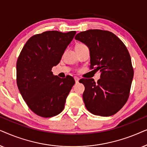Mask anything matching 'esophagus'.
<instances>
[{"mask_svg":"<svg viewBox=\"0 0 147 147\" xmlns=\"http://www.w3.org/2000/svg\"><path fill=\"white\" fill-rule=\"evenodd\" d=\"M74 80H75V81H76V83H78V82H79V78H78V77H75L74 78Z\"/></svg>","mask_w":147,"mask_h":147,"instance_id":"obj_1","label":"esophagus"}]
</instances>
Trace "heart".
Returning a JSON list of instances; mask_svg holds the SVG:
<instances>
[{
	"label": "heart",
	"mask_w": 147,
	"mask_h": 147,
	"mask_svg": "<svg viewBox=\"0 0 147 147\" xmlns=\"http://www.w3.org/2000/svg\"><path fill=\"white\" fill-rule=\"evenodd\" d=\"M86 45H84V43H78L76 46V49H78V48H82L84 47H86Z\"/></svg>",
	"instance_id": "b5f03b06"
}]
</instances>
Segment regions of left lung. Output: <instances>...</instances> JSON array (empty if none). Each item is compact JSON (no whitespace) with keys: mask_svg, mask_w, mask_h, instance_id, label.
Masks as SVG:
<instances>
[{"mask_svg":"<svg viewBox=\"0 0 147 147\" xmlns=\"http://www.w3.org/2000/svg\"><path fill=\"white\" fill-rule=\"evenodd\" d=\"M75 39L89 48L90 69L101 71L97 83L92 78L80 80L85 86L86 108L94 115H114L127 102L134 76L127 48L117 36L104 30L80 32Z\"/></svg>","mask_w":147,"mask_h":147,"instance_id":"1","label":"left lung"}]
</instances>
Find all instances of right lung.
<instances>
[{
  "instance_id": "add662e5",
  "label": "right lung",
  "mask_w": 147,
  "mask_h": 147,
  "mask_svg": "<svg viewBox=\"0 0 147 147\" xmlns=\"http://www.w3.org/2000/svg\"><path fill=\"white\" fill-rule=\"evenodd\" d=\"M76 32L49 31L32 36L17 61V84L30 109L43 118L53 117L63 110L66 98L75 84L71 76H53L57 65Z\"/></svg>"
}]
</instances>
